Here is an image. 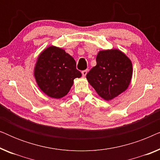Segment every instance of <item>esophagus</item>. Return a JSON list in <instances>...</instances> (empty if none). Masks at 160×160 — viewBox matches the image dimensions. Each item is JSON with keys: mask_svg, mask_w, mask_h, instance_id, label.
<instances>
[{"mask_svg": "<svg viewBox=\"0 0 160 160\" xmlns=\"http://www.w3.org/2000/svg\"><path fill=\"white\" fill-rule=\"evenodd\" d=\"M87 72H88V71H87V70H84V71H82V76H84V77H85V76H86Z\"/></svg>", "mask_w": 160, "mask_h": 160, "instance_id": "1", "label": "esophagus"}]
</instances>
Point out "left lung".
<instances>
[{"label":"left lung","mask_w":160,"mask_h":160,"mask_svg":"<svg viewBox=\"0 0 160 160\" xmlns=\"http://www.w3.org/2000/svg\"><path fill=\"white\" fill-rule=\"evenodd\" d=\"M96 62L87 79L100 97L108 101L128 88L132 65L125 54L117 49L102 50L98 52Z\"/></svg>","instance_id":"8db88e82"}]
</instances>
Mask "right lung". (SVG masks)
I'll list each match as a JSON object with an SVG mask.
<instances>
[{"mask_svg": "<svg viewBox=\"0 0 160 160\" xmlns=\"http://www.w3.org/2000/svg\"><path fill=\"white\" fill-rule=\"evenodd\" d=\"M76 65L75 60L64 49L50 46L37 59L34 68L37 84L50 98L64 97L73 86L74 78L82 76Z\"/></svg>", "mask_w": 160, "mask_h": 160, "instance_id": "right-lung-1", "label": "right lung"}]
</instances>
